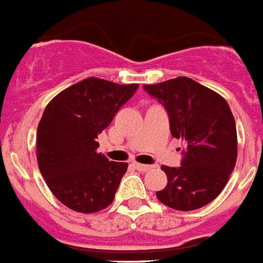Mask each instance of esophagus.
I'll return each instance as SVG.
<instances>
[{
  "mask_svg": "<svg viewBox=\"0 0 263 263\" xmlns=\"http://www.w3.org/2000/svg\"><path fill=\"white\" fill-rule=\"evenodd\" d=\"M133 164H134V167L137 168L138 171L146 172V171H149V170H152V165H146V164H141V163H137V161H136V163H133Z\"/></svg>",
  "mask_w": 263,
  "mask_h": 263,
  "instance_id": "1",
  "label": "esophagus"
}]
</instances>
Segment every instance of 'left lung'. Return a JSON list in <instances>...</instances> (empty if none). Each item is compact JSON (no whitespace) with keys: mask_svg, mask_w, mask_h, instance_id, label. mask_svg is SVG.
<instances>
[{"mask_svg":"<svg viewBox=\"0 0 263 263\" xmlns=\"http://www.w3.org/2000/svg\"><path fill=\"white\" fill-rule=\"evenodd\" d=\"M144 89L163 103L172 137L186 145L179 168L161 165L168 182L156 191L157 199L176 211L205 206L226 187L236 164L238 136L228 103L189 77L144 85Z\"/></svg>","mask_w":263,"mask_h":263,"instance_id":"obj_1","label":"left lung"}]
</instances>
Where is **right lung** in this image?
<instances>
[{
  "label": "right lung",
  "mask_w": 263,
  "mask_h": 263,
  "mask_svg": "<svg viewBox=\"0 0 263 263\" xmlns=\"http://www.w3.org/2000/svg\"><path fill=\"white\" fill-rule=\"evenodd\" d=\"M137 88L88 77L46 106L37 125V165L48 189L69 209L95 213L114 201L129 164L99 153L96 138Z\"/></svg>",
  "instance_id": "add662e5"
}]
</instances>
